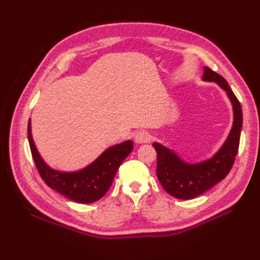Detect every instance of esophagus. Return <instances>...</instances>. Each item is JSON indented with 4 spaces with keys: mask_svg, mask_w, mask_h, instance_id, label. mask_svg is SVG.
Here are the masks:
<instances>
[{
    "mask_svg": "<svg viewBox=\"0 0 260 260\" xmlns=\"http://www.w3.org/2000/svg\"><path fill=\"white\" fill-rule=\"evenodd\" d=\"M152 141V135L146 131H140L135 134V142L139 144L143 143H150Z\"/></svg>",
    "mask_w": 260,
    "mask_h": 260,
    "instance_id": "34e87169",
    "label": "esophagus"
}]
</instances>
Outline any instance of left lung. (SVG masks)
Masks as SVG:
<instances>
[{"instance_id": "1", "label": "left lung", "mask_w": 260, "mask_h": 260, "mask_svg": "<svg viewBox=\"0 0 260 260\" xmlns=\"http://www.w3.org/2000/svg\"><path fill=\"white\" fill-rule=\"evenodd\" d=\"M203 80L214 81L227 91L234 106V126L223 146L215 155L206 162L186 164L158 143L153 147L157 153L156 175L164 190L174 198L190 200L211 189L230 172L239 148L242 127V110L238 98L231 90L222 76L212 69L204 67Z\"/></svg>"}]
</instances>
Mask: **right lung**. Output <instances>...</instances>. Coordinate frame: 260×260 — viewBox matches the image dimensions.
I'll use <instances>...</instances> for the list:
<instances>
[{
    "label": "right lung",
    "mask_w": 260,
    "mask_h": 260,
    "mask_svg": "<svg viewBox=\"0 0 260 260\" xmlns=\"http://www.w3.org/2000/svg\"><path fill=\"white\" fill-rule=\"evenodd\" d=\"M27 140L33 161L45 183L60 194L79 203H91L102 199L113 183L119 165L133 150V142L126 141L105 151L89 167L75 173H62L51 170L43 162L31 135V123L27 124Z\"/></svg>",
    "instance_id": "obj_1"
}]
</instances>
